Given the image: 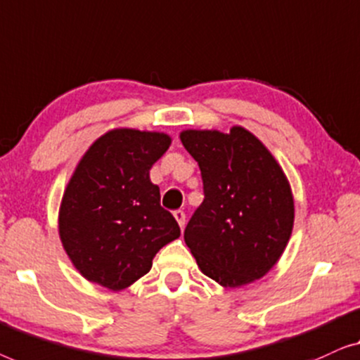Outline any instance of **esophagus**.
I'll return each instance as SVG.
<instances>
[{"label": "esophagus", "mask_w": 360, "mask_h": 360, "mask_svg": "<svg viewBox=\"0 0 360 360\" xmlns=\"http://www.w3.org/2000/svg\"><path fill=\"white\" fill-rule=\"evenodd\" d=\"M174 219H176V221H178L179 224V226H181V230L184 229V225H186V214L182 210H174Z\"/></svg>", "instance_id": "34e87169"}]
</instances>
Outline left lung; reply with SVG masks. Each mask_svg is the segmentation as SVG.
<instances>
[{"label":"left lung","mask_w":360,"mask_h":360,"mask_svg":"<svg viewBox=\"0 0 360 360\" xmlns=\"http://www.w3.org/2000/svg\"><path fill=\"white\" fill-rule=\"evenodd\" d=\"M181 141L200 168L204 202L184 230L197 266L224 287L266 276L293 229V197L271 151L243 127L184 130Z\"/></svg>","instance_id":"1"}]
</instances>
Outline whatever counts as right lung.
Wrapping results in <instances>:
<instances>
[{"mask_svg":"<svg viewBox=\"0 0 360 360\" xmlns=\"http://www.w3.org/2000/svg\"><path fill=\"white\" fill-rule=\"evenodd\" d=\"M169 135L115 129L79 160L58 214L60 240L89 282L119 292L151 269L165 245L179 238L160 204L150 169L169 148Z\"/></svg>","mask_w":360,"mask_h":360,"instance_id":"obj_1","label":"right lung"}]
</instances>
